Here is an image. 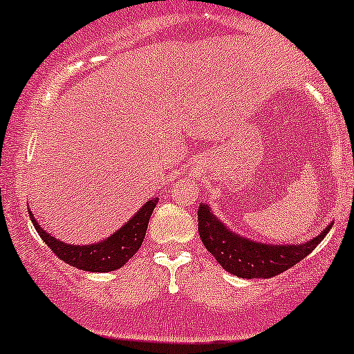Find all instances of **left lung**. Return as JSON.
Listing matches in <instances>:
<instances>
[{"label":"left lung","instance_id":"obj_1","mask_svg":"<svg viewBox=\"0 0 354 354\" xmlns=\"http://www.w3.org/2000/svg\"><path fill=\"white\" fill-rule=\"evenodd\" d=\"M198 236L205 249L216 257L225 271L244 279H268L277 276L286 269L303 261L316 245L324 239L331 225H328L315 239L299 245H272L259 244L244 239L239 234L225 227L222 222L210 212L207 205H198Z\"/></svg>","mask_w":354,"mask_h":354}]
</instances>
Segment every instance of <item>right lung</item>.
I'll list each match as a JSON object with an SVG mask.
<instances>
[{"mask_svg":"<svg viewBox=\"0 0 354 354\" xmlns=\"http://www.w3.org/2000/svg\"><path fill=\"white\" fill-rule=\"evenodd\" d=\"M156 205L157 198L149 201L124 227L112 234L109 239L88 245H71L66 242L57 241L45 229L39 227L30 210L28 212H30V219L33 222L35 229L38 230L39 237L46 242V245L53 251V254H57L63 263L82 269V271L110 272L129 263L130 257H133L135 252L140 249L142 242L145 239L149 219Z\"/></svg>","mask_w":354,"mask_h":354,"instance_id":"obj_1","label":"right lung"}]
</instances>
